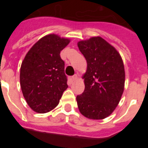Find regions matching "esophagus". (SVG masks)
<instances>
[{
    "mask_svg": "<svg viewBox=\"0 0 148 148\" xmlns=\"http://www.w3.org/2000/svg\"><path fill=\"white\" fill-rule=\"evenodd\" d=\"M78 78V75H77V74H75V75L72 77V79H73V81H76Z\"/></svg>",
    "mask_w": 148,
    "mask_h": 148,
    "instance_id": "esophagus-1",
    "label": "esophagus"
}]
</instances>
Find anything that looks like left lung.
<instances>
[{
  "label": "left lung",
  "instance_id": "left-lung-1",
  "mask_svg": "<svg viewBox=\"0 0 148 148\" xmlns=\"http://www.w3.org/2000/svg\"><path fill=\"white\" fill-rule=\"evenodd\" d=\"M78 47L87 63L84 91L77 95L78 108L90 119H104L113 113L125 88L122 58L114 47L99 36L80 40Z\"/></svg>",
  "mask_w": 148,
  "mask_h": 148
}]
</instances>
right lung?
<instances>
[{"label":"right lung","mask_w":148,"mask_h":148,"mask_svg":"<svg viewBox=\"0 0 148 148\" xmlns=\"http://www.w3.org/2000/svg\"><path fill=\"white\" fill-rule=\"evenodd\" d=\"M70 42L56 34L46 35L32 46L22 61L21 87L27 103L36 113L54 109L68 87L60 53Z\"/></svg>","instance_id":"add662e5"}]
</instances>
